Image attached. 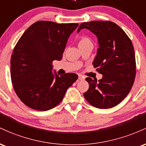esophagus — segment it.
Returning a JSON list of instances; mask_svg holds the SVG:
<instances>
[{
    "label": "esophagus",
    "instance_id": "34e87169",
    "mask_svg": "<svg viewBox=\"0 0 146 146\" xmlns=\"http://www.w3.org/2000/svg\"><path fill=\"white\" fill-rule=\"evenodd\" d=\"M78 79H79V80H83L84 79V77L82 76V75H79Z\"/></svg>",
    "mask_w": 146,
    "mask_h": 146
}]
</instances>
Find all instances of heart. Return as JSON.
<instances>
[{"label": "heart", "instance_id": "b5f03b06", "mask_svg": "<svg viewBox=\"0 0 146 146\" xmlns=\"http://www.w3.org/2000/svg\"><path fill=\"white\" fill-rule=\"evenodd\" d=\"M87 43H92L89 38H86V37H82L78 42V46L82 44H87Z\"/></svg>", "mask_w": 146, "mask_h": 146}]
</instances>
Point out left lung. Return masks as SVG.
Segmentation results:
<instances>
[{
	"label": "left lung",
	"mask_w": 146,
	"mask_h": 146,
	"mask_svg": "<svg viewBox=\"0 0 146 146\" xmlns=\"http://www.w3.org/2000/svg\"><path fill=\"white\" fill-rule=\"evenodd\" d=\"M90 30L98 38L99 48L93 66L102 75L98 80L86 78L89 88L84 96L94 107L113 108L128 95L135 82L136 62L133 45L123 30L110 21L83 23L78 27Z\"/></svg>",
	"instance_id": "obj_1"
}]
</instances>
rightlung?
I'll list each match as a JSON object with an SVG mask.
<instances>
[{
	"label": "right lung",
	"instance_id": "1",
	"mask_svg": "<svg viewBox=\"0 0 146 146\" xmlns=\"http://www.w3.org/2000/svg\"><path fill=\"white\" fill-rule=\"evenodd\" d=\"M78 23L40 21L29 27L14 47L11 78L16 95L25 105L45 111L59 104L78 75H59L52 62L62 58L67 40Z\"/></svg>",
	"mask_w": 146,
	"mask_h": 146
}]
</instances>
